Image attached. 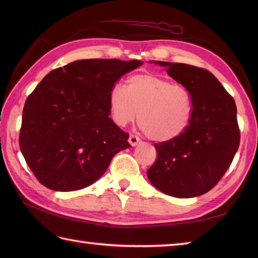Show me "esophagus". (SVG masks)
I'll return each instance as SVG.
<instances>
[{
    "label": "esophagus",
    "instance_id": "1",
    "mask_svg": "<svg viewBox=\"0 0 258 258\" xmlns=\"http://www.w3.org/2000/svg\"><path fill=\"white\" fill-rule=\"evenodd\" d=\"M140 139H139V136H136V135H134V134H131L130 135V138H128V142H130V144L132 145V146H136L138 145L139 143H140Z\"/></svg>",
    "mask_w": 258,
    "mask_h": 258
}]
</instances>
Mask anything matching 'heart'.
Returning <instances> with one entry per match:
<instances>
[{
  "label": "heart",
  "instance_id": "obj_1",
  "mask_svg": "<svg viewBox=\"0 0 258 258\" xmlns=\"http://www.w3.org/2000/svg\"><path fill=\"white\" fill-rule=\"evenodd\" d=\"M114 123L125 126L138 118L150 140L166 143L183 135L193 115V98L180 84L152 73L134 74L125 87L115 85L108 95Z\"/></svg>",
  "mask_w": 258,
  "mask_h": 258
}]
</instances>
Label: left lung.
Instances as JSON below:
<instances>
[{
  "label": "left lung",
  "mask_w": 258,
  "mask_h": 258,
  "mask_svg": "<svg viewBox=\"0 0 258 258\" xmlns=\"http://www.w3.org/2000/svg\"><path fill=\"white\" fill-rule=\"evenodd\" d=\"M185 86L193 98V115L178 139L154 144L157 157L147 171L162 193L179 199L207 193L226 173L239 146L234 98L205 69L153 61Z\"/></svg>",
  "instance_id": "left-lung-1"
}]
</instances>
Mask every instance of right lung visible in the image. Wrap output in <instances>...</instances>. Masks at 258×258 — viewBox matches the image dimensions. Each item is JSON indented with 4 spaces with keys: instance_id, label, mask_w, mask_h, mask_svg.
<instances>
[{
    "instance_id": "right-lung-1",
    "label": "right lung",
    "mask_w": 258,
    "mask_h": 258,
    "mask_svg": "<svg viewBox=\"0 0 258 258\" xmlns=\"http://www.w3.org/2000/svg\"><path fill=\"white\" fill-rule=\"evenodd\" d=\"M116 58L80 59L51 71L22 115L20 149L42 185L58 191L84 188L130 147L128 134L109 117L115 82L142 65Z\"/></svg>"
}]
</instances>
